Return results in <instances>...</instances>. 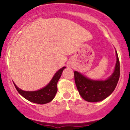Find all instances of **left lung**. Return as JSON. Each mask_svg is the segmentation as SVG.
I'll return each instance as SVG.
<instances>
[{"instance_id": "obj_1", "label": "left lung", "mask_w": 130, "mask_h": 130, "mask_svg": "<svg viewBox=\"0 0 130 130\" xmlns=\"http://www.w3.org/2000/svg\"><path fill=\"white\" fill-rule=\"evenodd\" d=\"M116 63L113 73L106 80L88 78L77 71H74L76 86L80 95L89 102H98L108 97L116 87L120 77V62L116 51Z\"/></svg>"}]
</instances>
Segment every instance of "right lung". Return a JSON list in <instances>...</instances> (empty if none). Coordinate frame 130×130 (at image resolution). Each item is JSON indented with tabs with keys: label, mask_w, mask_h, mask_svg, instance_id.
<instances>
[{
	"label": "right lung",
	"mask_w": 130,
	"mask_h": 130,
	"mask_svg": "<svg viewBox=\"0 0 130 130\" xmlns=\"http://www.w3.org/2000/svg\"><path fill=\"white\" fill-rule=\"evenodd\" d=\"M66 68L62 67L55 73L51 81L45 87L36 91H25L21 90L14 84L16 90L24 98L34 103L43 104L50 103L54 99L57 92V84L62 75L63 70Z\"/></svg>",
	"instance_id": "add662e5"
}]
</instances>
